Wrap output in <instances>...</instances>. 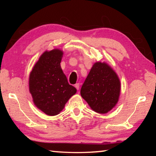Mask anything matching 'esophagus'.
<instances>
[{
  "instance_id": "34e87169",
  "label": "esophagus",
  "mask_w": 156,
  "mask_h": 156,
  "mask_svg": "<svg viewBox=\"0 0 156 156\" xmlns=\"http://www.w3.org/2000/svg\"><path fill=\"white\" fill-rule=\"evenodd\" d=\"M74 87H76V89H77V90H79V89H80V84H79V83H76L74 84Z\"/></svg>"
}]
</instances>
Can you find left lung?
<instances>
[{
	"label": "left lung",
	"instance_id": "obj_1",
	"mask_svg": "<svg viewBox=\"0 0 156 156\" xmlns=\"http://www.w3.org/2000/svg\"><path fill=\"white\" fill-rule=\"evenodd\" d=\"M121 90L119 77L105 62H96L81 87L80 95L91 109L107 113L117 105Z\"/></svg>",
	"mask_w": 156,
	"mask_h": 156
}]
</instances>
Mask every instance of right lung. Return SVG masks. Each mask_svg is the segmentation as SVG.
Returning <instances> with one entry per match:
<instances>
[{
	"label": "right lung",
	"mask_w": 156,
	"mask_h": 156,
	"mask_svg": "<svg viewBox=\"0 0 156 156\" xmlns=\"http://www.w3.org/2000/svg\"><path fill=\"white\" fill-rule=\"evenodd\" d=\"M63 51H45L33 67L29 77V90L34 104L47 115L59 114L77 90L68 83L60 66Z\"/></svg>",
	"instance_id": "obj_1"
}]
</instances>
